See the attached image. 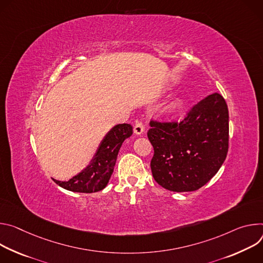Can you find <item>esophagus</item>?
<instances>
[{
	"label": "esophagus",
	"mask_w": 263,
	"mask_h": 263,
	"mask_svg": "<svg viewBox=\"0 0 263 263\" xmlns=\"http://www.w3.org/2000/svg\"><path fill=\"white\" fill-rule=\"evenodd\" d=\"M144 130H145L144 125H143L141 122H137L136 125H135V127H134V133L139 136V135H142Z\"/></svg>",
	"instance_id": "obj_1"
}]
</instances>
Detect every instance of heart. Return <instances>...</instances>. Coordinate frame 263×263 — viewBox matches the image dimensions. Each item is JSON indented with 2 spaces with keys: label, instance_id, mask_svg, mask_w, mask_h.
I'll use <instances>...</instances> for the list:
<instances>
[{
  "label": "heart",
  "instance_id": "b5f03b06",
  "mask_svg": "<svg viewBox=\"0 0 263 263\" xmlns=\"http://www.w3.org/2000/svg\"><path fill=\"white\" fill-rule=\"evenodd\" d=\"M183 100H177L176 102H173L172 103V105H171V108L173 109V110H177V109H179L180 107H182V105H183Z\"/></svg>",
  "mask_w": 263,
  "mask_h": 263
}]
</instances>
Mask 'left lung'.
<instances>
[{"instance_id": "left-lung-1", "label": "left lung", "mask_w": 263, "mask_h": 263, "mask_svg": "<svg viewBox=\"0 0 263 263\" xmlns=\"http://www.w3.org/2000/svg\"><path fill=\"white\" fill-rule=\"evenodd\" d=\"M153 177L174 192L206 185L223 164L229 147V110L214 93L197 103L182 122L151 121Z\"/></svg>"}]
</instances>
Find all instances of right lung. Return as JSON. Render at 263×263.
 Wrapping results in <instances>:
<instances>
[{"label": "right lung", "mask_w": 263, "mask_h": 263, "mask_svg": "<svg viewBox=\"0 0 263 263\" xmlns=\"http://www.w3.org/2000/svg\"><path fill=\"white\" fill-rule=\"evenodd\" d=\"M133 135L130 124H117L104 136L90 164L69 181L54 182L62 188L80 193H93L104 189L111 177L117 156L123 142Z\"/></svg>", "instance_id": "right-lung-1"}]
</instances>
